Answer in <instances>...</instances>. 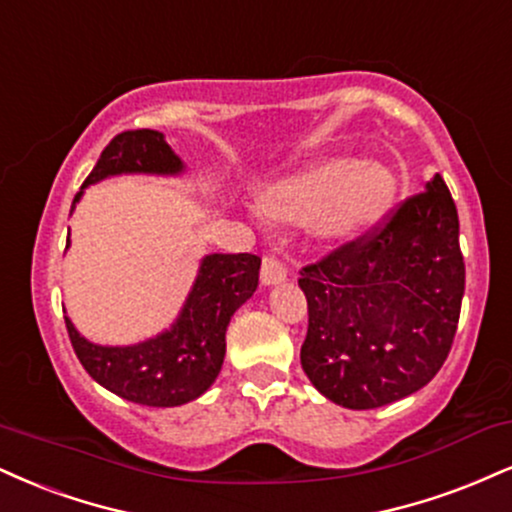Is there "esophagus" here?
Masks as SVG:
<instances>
[{"label": "esophagus", "instance_id": "esophagus-1", "mask_svg": "<svg viewBox=\"0 0 512 512\" xmlns=\"http://www.w3.org/2000/svg\"><path fill=\"white\" fill-rule=\"evenodd\" d=\"M286 279V267L276 257H264L262 260V283L264 286H276Z\"/></svg>", "mask_w": 512, "mask_h": 512}]
</instances>
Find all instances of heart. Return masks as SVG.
<instances>
[{"label": "heart", "instance_id": "obj_1", "mask_svg": "<svg viewBox=\"0 0 512 512\" xmlns=\"http://www.w3.org/2000/svg\"><path fill=\"white\" fill-rule=\"evenodd\" d=\"M396 183L379 164L331 157L283 178L262 195V209L281 221L314 219L329 240H348L374 226L391 205Z\"/></svg>", "mask_w": 512, "mask_h": 512}]
</instances>
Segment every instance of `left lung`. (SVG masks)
I'll use <instances>...</instances> for the list:
<instances>
[{
    "instance_id": "left-lung-1",
    "label": "left lung",
    "mask_w": 512,
    "mask_h": 512,
    "mask_svg": "<svg viewBox=\"0 0 512 512\" xmlns=\"http://www.w3.org/2000/svg\"><path fill=\"white\" fill-rule=\"evenodd\" d=\"M458 209L436 174L384 229L300 272L312 386L348 410H374L436 377L458 329L465 262Z\"/></svg>"
}]
</instances>
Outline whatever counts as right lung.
Here are the masks:
<instances>
[{"label":"right lung","mask_w":512,"mask_h":512,"mask_svg":"<svg viewBox=\"0 0 512 512\" xmlns=\"http://www.w3.org/2000/svg\"><path fill=\"white\" fill-rule=\"evenodd\" d=\"M183 159L171 150L164 133L126 131L102 150L95 169L73 197L71 212L85 188L112 176H181ZM71 238L66 240V248ZM257 255L212 252L200 260L186 303L169 329L131 346L92 343L66 317L71 346L80 365L97 384L116 396L150 408H176L200 398L219 377L226 355V329L260 283Z\"/></svg>","instance_id":"add662e5"}]
</instances>
